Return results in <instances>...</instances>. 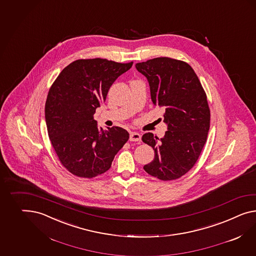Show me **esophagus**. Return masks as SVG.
Instances as JSON below:
<instances>
[{"label":"esophagus","mask_w":256,"mask_h":256,"mask_svg":"<svg viewBox=\"0 0 256 256\" xmlns=\"http://www.w3.org/2000/svg\"><path fill=\"white\" fill-rule=\"evenodd\" d=\"M130 141L132 142L141 141V134L136 132H130Z\"/></svg>","instance_id":"obj_1"}]
</instances>
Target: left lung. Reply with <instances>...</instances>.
Masks as SVG:
<instances>
[{"label":"left lung","mask_w":256,"mask_h":256,"mask_svg":"<svg viewBox=\"0 0 256 256\" xmlns=\"http://www.w3.org/2000/svg\"><path fill=\"white\" fill-rule=\"evenodd\" d=\"M136 68L148 80L151 100L165 108L164 136L152 132L142 136L155 151L144 170L160 180H174L196 164L210 129V108L197 74L186 62L157 58L138 63Z\"/></svg>","instance_id":"8db88e82"}]
</instances>
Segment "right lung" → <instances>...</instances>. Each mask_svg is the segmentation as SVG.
I'll return each instance as SVG.
<instances>
[{
    "label": "right lung",
    "mask_w": 256,
    "mask_h": 256,
    "mask_svg": "<svg viewBox=\"0 0 256 256\" xmlns=\"http://www.w3.org/2000/svg\"><path fill=\"white\" fill-rule=\"evenodd\" d=\"M132 66V62L79 59L51 86L46 103L48 136L59 160L74 176L92 178L104 174L128 141L124 128H99L94 114L112 84Z\"/></svg>",
    "instance_id": "right-lung-1"
}]
</instances>
